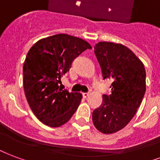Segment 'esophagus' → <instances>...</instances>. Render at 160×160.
Instances as JSON below:
<instances>
[{"instance_id": "34e87169", "label": "esophagus", "mask_w": 160, "mask_h": 160, "mask_svg": "<svg viewBox=\"0 0 160 160\" xmlns=\"http://www.w3.org/2000/svg\"><path fill=\"white\" fill-rule=\"evenodd\" d=\"M88 95H89V93H82V96H83V98H87V97H88Z\"/></svg>"}]
</instances>
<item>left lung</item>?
I'll use <instances>...</instances> for the list:
<instances>
[{"mask_svg": "<svg viewBox=\"0 0 160 160\" xmlns=\"http://www.w3.org/2000/svg\"><path fill=\"white\" fill-rule=\"evenodd\" d=\"M94 53L104 79L114 82L111 94L103 96L102 105L93 112V122L100 132L112 134L123 129L140 106L146 91V71L141 60L123 44L99 42Z\"/></svg>", "mask_w": 160, "mask_h": 160, "instance_id": "left-lung-1", "label": "left lung"}]
</instances>
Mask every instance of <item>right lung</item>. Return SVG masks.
Listing matches in <instances>:
<instances>
[{
    "instance_id": "obj_1",
    "label": "right lung",
    "mask_w": 160,
    "mask_h": 160,
    "mask_svg": "<svg viewBox=\"0 0 160 160\" xmlns=\"http://www.w3.org/2000/svg\"><path fill=\"white\" fill-rule=\"evenodd\" d=\"M84 39L58 33L39 39L27 54L23 64V88L37 118L46 126L67 123L81 103L80 93H69L60 85L74 59L91 49Z\"/></svg>"
}]
</instances>
